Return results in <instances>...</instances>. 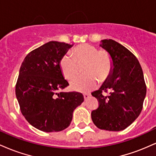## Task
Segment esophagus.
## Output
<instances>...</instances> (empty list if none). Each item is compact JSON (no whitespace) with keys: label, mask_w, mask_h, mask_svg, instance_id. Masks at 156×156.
<instances>
[{"label":"esophagus","mask_w":156,"mask_h":156,"mask_svg":"<svg viewBox=\"0 0 156 156\" xmlns=\"http://www.w3.org/2000/svg\"><path fill=\"white\" fill-rule=\"evenodd\" d=\"M90 96H91L90 94H87H87H83V98H84V99H85V100L88 99V98Z\"/></svg>","instance_id":"1"}]
</instances>
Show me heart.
I'll return each instance as SVG.
<instances>
[{"instance_id":"heart-1","label":"heart","mask_w":156,"mask_h":156,"mask_svg":"<svg viewBox=\"0 0 156 156\" xmlns=\"http://www.w3.org/2000/svg\"><path fill=\"white\" fill-rule=\"evenodd\" d=\"M72 55H64L60 60V68L64 78L72 79L78 71V65L85 64L83 72L86 76L77 77L70 82L71 89L87 92L95 88L97 80L103 82L112 72L113 60L104 50H100L89 44L78 45L73 50Z\"/></svg>"}]
</instances>
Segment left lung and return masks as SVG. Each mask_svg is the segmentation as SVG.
<instances>
[{"label": "left lung", "instance_id": "8db88e82", "mask_svg": "<svg viewBox=\"0 0 156 156\" xmlns=\"http://www.w3.org/2000/svg\"><path fill=\"white\" fill-rule=\"evenodd\" d=\"M100 45L112 56L113 69L101 88L92 92L99 106L91 116L100 129L119 131L131 125L142 110L147 92L144 75L136 57L121 44L109 39L101 40ZM108 91L107 96L102 94Z\"/></svg>", "mask_w": 156, "mask_h": 156}]
</instances>
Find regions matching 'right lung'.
<instances>
[{
	"instance_id": "add662e5",
	"label": "right lung",
	"mask_w": 156,
	"mask_h": 156,
	"mask_svg": "<svg viewBox=\"0 0 156 156\" xmlns=\"http://www.w3.org/2000/svg\"><path fill=\"white\" fill-rule=\"evenodd\" d=\"M72 46L51 41L30 52L21 64L16 97L26 120L42 131L58 132L67 128L74 110L83 101L81 93H58L69 85L59 63Z\"/></svg>"
}]
</instances>
